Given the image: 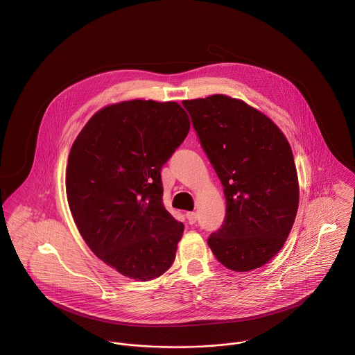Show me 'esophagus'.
Segmentation results:
<instances>
[{
	"label": "esophagus",
	"mask_w": 355,
	"mask_h": 355,
	"mask_svg": "<svg viewBox=\"0 0 355 355\" xmlns=\"http://www.w3.org/2000/svg\"><path fill=\"white\" fill-rule=\"evenodd\" d=\"M187 219H188V222H189L191 225H195L197 220L196 212H187Z\"/></svg>",
	"instance_id": "1"
}]
</instances>
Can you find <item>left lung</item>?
<instances>
[{"label":"left lung","instance_id":"1","mask_svg":"<svg viewBox=\"0 0 355 355\" xmlns=\"http://www.w3.org/2000/svg\"><path fill=\"white\" fill-rule=\"evenodd\" d=\"M226 197L222 227L208 245L226 268L246 272L283 248L300 204L293 151L275 122L223 94L182 102Z\"/></svg>","mask_w":355,"mask_h":355}]
</instances>
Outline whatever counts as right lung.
<instances>
[{
	"mask_svg": "<svg viewBox=\"0 0 355 355\" xmlns=\"http://www.w3.org/2000/svg\"><path fill=\"white\" fill-rule=\"evenodd\" d=\"M191 129L177 102L123 101L98 110L75 139L67 198L92 253L147 282L173 264L184 225L162 202L160 168Z\"/></svg>",
	"mask_w": 355,
	"mask_h": 355,
	"instance_id": "obj_1",
	"label": "right lung"
}]
</instances>
